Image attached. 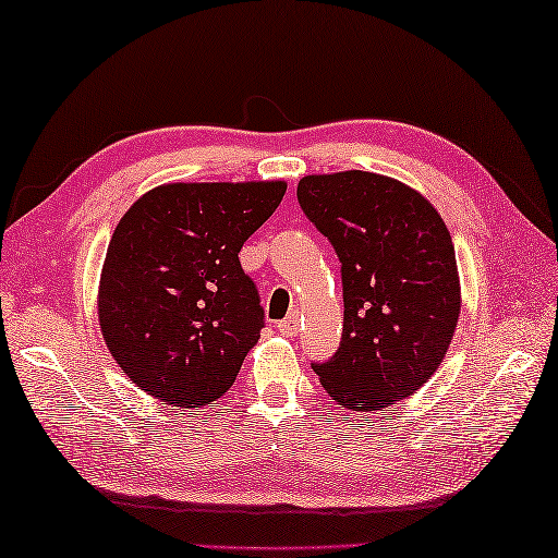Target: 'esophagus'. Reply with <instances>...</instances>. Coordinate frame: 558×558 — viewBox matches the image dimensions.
<instances>
[{
  "label": "esophagus",
  "instance_id": "1",
  "mask_svg": "<svg viewBox=\"0 0 558 558\" xmlns=\"http://www.w3.org/2000/svg\"><path fill=\"white\" fill-rule=\"evenodd\" d=\"M279 333L287 336V338H294L299 333V314L294 311V314H289L284 320H279Z\"/></svg>",
  "mask_w": 558,
  "mask_h": 558
}]
</instances>
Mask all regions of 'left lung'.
I'll list each match as a JSON object with an SVG mask.
<instances>
[{"mask_svg":"<svg viewBox=\"0 0 558 558\" xmlns=\"http://www.w3.org/2000/svg\"><path fill=\"white\" fill-rule=\"evenodd\" d=\"M299 205L328 238L343 279V338L314 363L348 412H377L432 377L461 314L456 250L424 195L387 175H304Z\"/></svg>","mask_w":558,"mask_h":558,"instance_id":"8db88e82","label":"left lung"}]
</instances>
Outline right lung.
Returning <instances> with one entry per match:
<instances>
[{
	"label": "right lung",
	"mask_w": 558,
	"mask_h": 558,
	"mask_svg": "<svg viewBox=\"0 0 558 558\" xmlns=\"http://www.w3.org/2000/svg\"><path fill=\"white\" fill-rule=\"evenodd\" d=\"M284 193V181L169 183L124 213L97 314L136 387L183 409L232 387L264 328L259 291L238 254Z\"/></svg>",
	"instance_id": "add662e5"
}]
</instances>
